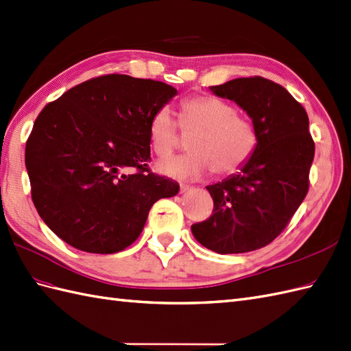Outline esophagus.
<instances>
[{"label":"esophagus","instance_id":"esophagus-1","mask_svg":"<svg viewBox=\"0 0 351 351\" xmlns=\"http://www.w3.org/2000/svg\"><path fill=\"white\" fill-rule=\"evenodd\" d=\"M191 191V186H187V184H182L180 186V192L182 193H186V192H189Z\"/></svg>","mask_w":351,"mask_h":351}]
</instances>
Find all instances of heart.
Returning <instances> with one entry per match:
<instances>
[{"mask_svg": "<svg viewBox=\"0 0 351 351\" xmlns=\"http://www.w3.org/2000/svg\"><path fill=\"white\" fill-rule=\"evenodd\" d=\"M235 106L216 97H195L184 101L180 125L186 132H196L191 141L193 152L160 159V174L177 180H198L216 169L230 174L243 168L258 147V131L250 119L238 116ZM149 140L158 156L173 152L178 130L168 107L158 108L149 122Z\"/></svg>", "mask_w": 351, "mask_h": 351, "instance_id": "b5f03b06", "label": "heart"}]
</instances>
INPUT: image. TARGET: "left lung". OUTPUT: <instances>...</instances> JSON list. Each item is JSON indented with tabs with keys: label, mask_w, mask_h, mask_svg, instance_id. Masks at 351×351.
Listing matches in <instances>:
<instances>
[{
	"label": "left lung",
	"mask_w": 351,
	"mask_h": 351,
	"mask_svg": "<svg viewBox=\"0 0 351 351\" xmlns=\"http://www.w3.org/2000/svg\"><path fill=\"white\" fill-rule=\"evenodd\" d=\"M210 90L243 108L259 140L238 173L207 186L215 210L192 225V234L220 254L258 250L281 234L308 192L314 159L308 116L283 86L263 77L229 80Z\"/></svg>",
	"instance_id": "1"
}]
</instances>
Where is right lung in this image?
<instances>
[{
  "instance_id": "add662e5",
  "label": "right lung",
  "mask_w": 351,
  "mask_h": 351,
  "mask_svg": "<svg viewBox=\"0 0 351 351\" xmlns=\"http://www.w3.org/2000/svg\"><path fill=\"white\" fill-rule=\"evenodd\" d=\"M176 95L167 83L110 74L41 110L25 167L40 217L62 241L88 253L121 252L141 234L152 205L178 193L177 182L147 167L150 117Z\"/></svg>"
}]
</instances>
